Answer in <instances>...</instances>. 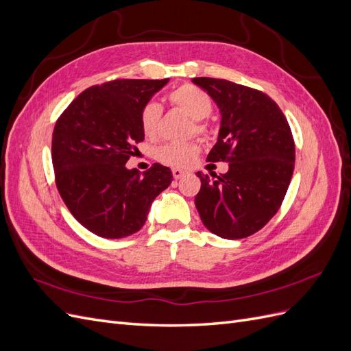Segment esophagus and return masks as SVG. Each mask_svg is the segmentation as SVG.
<instances>
[{
	"mask_svg": "<svg viewBox=\"0 0 351 351\" xmlns=\"http://www.w3.org/2000/svg\"><path fill=\"white\" fill-rule=\"evenodd\" d=\"M184 174H186V171H183V169H180V168H174V169H173V176H174L176 180L182 178Z\"/></svg>",
	"mask_w": 351,
	"mask_h": 351,
	"instance_id": "34e87169",
	"label": "esophagus"
}]
</instances>
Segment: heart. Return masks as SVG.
I'll return each instance as SVG.
<instances>
[{"instance_id": "obj_1", "label": "heart", "mask_w": 351, "mask_h": 351, "mask_svg": "<svg viewBox=\"0 0 351 351\" xmlns=\"http://www.w3.org/2000/svg\"><path fill=\"white\" fill-rule=\"evenodd\" d=\"M168 99L176 108L182 110L193 120V130L199 134H206V125L200 120L206 119L212 111V101L208 95L193 86V84H182L169 92ZM159 115H161V108L155 102H149L145 105L141 114V125L142 130L147 137H154L158 132ZM199 154V146L193 142L183 143V145H165L159 147L156 152V158L162 164L169 167L184 168L192 165Z\"/></svg>"}]
</instances>
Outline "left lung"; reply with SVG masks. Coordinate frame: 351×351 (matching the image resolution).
Instances as JSON below:
<instances>
[{
  "label": "left lung",
  "instance_id": "obj_1",
  "mask_svg": "<svg viewBox=\"0 0 351 351\" xmlns=\"http://www.w3.org/2000/svg\"><path fill=\"white\" fill-rule=\"evenodd\" d=\"M221 112L208 161L228 162L226 174H202L195 205L204 226L237 240L259 231L277 214L290 186L295 147L289 121L268 95L224 79L192 80Z\"/></svg>",
  "mask_w": 351,
  "mask_h": 351
}]
</instances>
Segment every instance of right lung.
Masks as SVG:
<instances>
[{
	"label": "right lung",
	"mask_w": 351,
	"mask_h": 351,
	"mask_svg": "<svg viewBox=\"0 0 351 351\" xmlns=\"http://www.w3.org/2000/svg\"><path fill=\"white\" fill-rule=\"evenodd\" d=\"M169 79H121L83 90L52 133L58 192L71 215L93 234L123 239L139 231L155 197L171 184L168 167L141 174L125 167L145 139L141 114Z\"/></svg>",
	"instance_id": "1"
}]
</instances>
